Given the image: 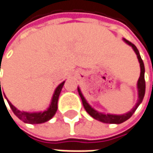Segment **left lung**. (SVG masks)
<instances>
[{
	"label": "left lung",
	"instance_id": "obj_1",
	"mask_svg": "<svg viewBox=\"0 0 153 153\" xmlns=\"http://www.w3.org/2000/svg\"><path fill=\"white\" fill-rule=\"evenodd\" d=\"M128 45L131 47L133 48V50L135 51L136 54L137 56L138 61L140 63V67H141V74H140V78L138 79L137 82V90H138V100L137 103L136 104V105L134 107L133 109L129 111L126 114L124 115H112V114H103V113H100L97 111H95L94 109H93L92 107L90 106L89 105V103L86 101V100L84 97V95L82 94L80 91V89L78 88V92L80 96L81 100H82V103H83V105L85 107V111L89 113V115L92 116L94 119L97 120H100L101 122L104 123H109V124H120L122 122H124L126 120H128L131 116L133 115V113L136 111V110L137 109V107L139 106V105L142 103V100L144 98V95H145V90H146V83H145V78H144V74H145V68H144V63L142 61V58L140 56L139 53V51L137 48V47L134 45L133 43H131V42L127 41L126 39H123Z\"/></svg>",
	"mask_w": 153,
	"mask_h": 153
}]
</instances>
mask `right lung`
Instances as JSON below:
<instances>
[{
	"label": "right lung",
	"mask_w": 153,
	"mask_h": 153,
	"mask_svg": "<svg viewBox=\"0 0 153 153\" xmlns=\"http://www.w3.org/2000/svg\"><path fill=\"white\" fill-rule=\"evenodd\" d=\"M64 82L65 81L62 82L56 88L54 93H53V98H52L50 106L48 108L47 111H44L43 112H33V113H30V112L20 111L19 110H17L14 105H12L11 103L7 99V102L9 104V105L11 107L13 113L19 118L20 120H22L25 123H29V124H41V123H44V122H46L48 120L52 119L53 116L55 115L57 110H58V100H59L60 92H61L62 88H63V85H64ZM0 90V95L2 96V92H1V82Z\"/></svg>",
	"instance_id": "right-lung-1"
}]
</instances>
